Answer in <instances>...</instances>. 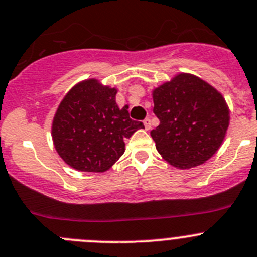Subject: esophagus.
<instances>
[{"label":"esophagus","mask_w":257,"mask_h":257,"mask_svg":"<svg viewBox=\"0 0 257 257\" xmlns=\"http://www.w3.org/2000/svg\"><path fill=\"white\" fill-rule=\"evenodd\" d=\"M143 124H145V128L147 129V131H150V129H151V119H150V117H146L145 120H143Z\"/></svg>","instance_id":"esophagus-1"}]
</instances>
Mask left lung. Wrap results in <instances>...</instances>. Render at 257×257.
Returning a JSON list of instances; mask_svg holds the SVG:
<instances>
[{"label":"left lung","mask_w":257,"mask_h":257,"mask_svg":"<svg viewBox=\"0 0 257 257\" xmlns=\"http://www.w3.org/2000/svg\"><path fill=\"white\" fill-rule=\"evenodd\" d=\"M153 112L160 125L151 131L158 153L177 169L208 161L229 125L223 96L196 76L180 73L153 90Z\"/></svg>","instance_id":"left-lung-1"}]
</instances>
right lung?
<instances>
[{"label":"right lung","mask_w":257,"mask_h":257,"mask_svg":"<svg viewBox=\"0 0 257 257\" xmlns=\"http://www.w3.org/2000/svg\"><path fill=\"white\" fill-rule=\"evenodd\" d=\"M116 90L97 80H86L69 90L57 109L52 125L54 147L62 160L85 172H104L125 151V138L145 128L119 109Z\"/></svg>","instance_id":"add662e5"}]
</instances>
